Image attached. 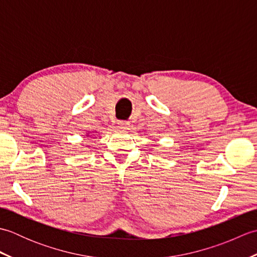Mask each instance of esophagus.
<instances>
[{
	"instance_id": "34e87169",
	"label": "esophagus",
	"mask_w": 257,
	"mask_h": 257,
	"mask_svg": "<svg viewBox=\"0 0 257 257\" xmlns=\"http://www.w3.org/2000/svg\"><path fill=\"white\" fill-rule=\"evenodd\" d=\"M118 124H119V128L122 130H125L129 127V122H127V121H119Z\"/></svg>"
}]
</instances>
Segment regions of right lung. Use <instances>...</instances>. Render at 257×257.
I'll return each mask as SVG.
<instances>
[{"label":"right lung","mask_w":257,"mask_h":257,"mask_svg":"<svg viewBox=\"0 0 257 257\" xmlns=\"http://www.w3.org/2000/svg\"><path fill=\"white\" fill-rule=\"evenodd\" d=\"M86 137H87V136H86Z\"/></svg>","instance_id":"right-lung-1"}]
</instances>
